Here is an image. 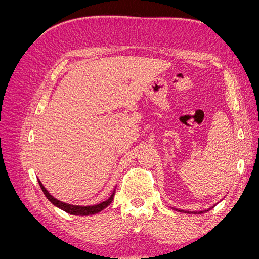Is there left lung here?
I'll list each match as a JSON object with an SVG mask.
<instances>
[{"instance_id": "left-lung-1", "label": "left lung", "mask_w": 259, "mask_h": 259, "mask_svg": "<svg viewBox=\"0 0 259 259\" xmlns=\"http://www.w3.org/2000/svg\"><path fill=\"white\" fill-rule=\"evenodd\" d=\"M207 210H209V209H207ZM180 211H184V210H180ZM204 211H206V210H204ZM185 213H191V211H185ZM199 214H201V213H203V211H198ZM194 214H197V211H194Z\"/></svg>"}]
</instances>
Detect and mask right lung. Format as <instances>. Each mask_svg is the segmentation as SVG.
Wrapping results in <instances>:
<instances>
[{
  "instance_id": "add662e5",
  "label": "right lung",
  "mask_w": 259,
  "mask_h": 259,
  "mask_svg": "<svg viewBox=\"0 0 259 259\" xmlns=\"http://www.w3.org/2000/svg\"><path fill=\"white\" fill-rule=\"evenodd\" d=\"M38 182V185H40L42 191L44 192L45 197L48 198L51 203H53V204L55 206H57L59 208H61L62 210H65L66 213L68 214H71V215H80V216H89V215H94V214H97L99 213V211L103 210L104 208H106L108 205H110V203L113 201V197H114V193H115V190H113L111 197L109 198L108 200L104 201L99 203V204H96V205H92V206H80V205H72V204H68V203H64L61 202L57 199H55L54 197H52V195L49 193V191L45 189L44 186L41 184L40 180H37Z\"/></svg>"
}]
</instances>
